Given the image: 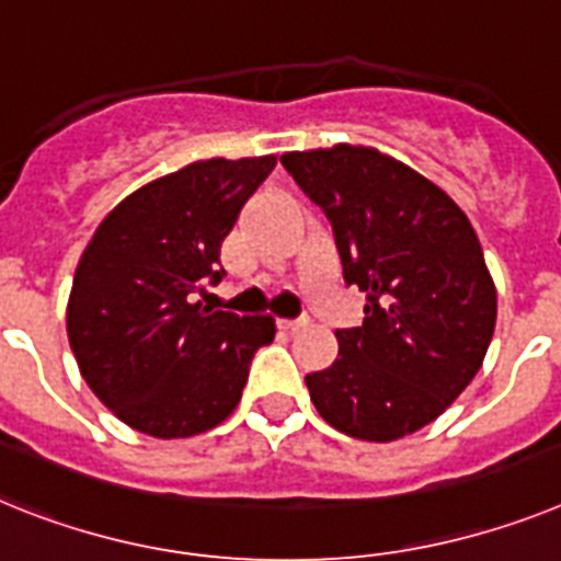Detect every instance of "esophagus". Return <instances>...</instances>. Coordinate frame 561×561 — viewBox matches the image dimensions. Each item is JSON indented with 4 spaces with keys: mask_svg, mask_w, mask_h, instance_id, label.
<instances>
[{
    "mask_svg": "<svg viewBox=\"0 0 561 561\" xmlns=\"http://www.w3.org/2000/svg\"><path fill=\"white\" fill-rule=\"evenodd\" d=\"M308 324V317H299V319H279V328L282 331H299Z\"/></svg>",
    "mask_w": 561,
    "mask_h": 561,
    "instance_id": "34e87169",
    "label": "esophagus"
}]
</instances>
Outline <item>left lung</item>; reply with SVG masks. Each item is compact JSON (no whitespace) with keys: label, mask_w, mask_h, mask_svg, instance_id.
<instances>
[{"label":"left lung","mask_w":561,"mask_h":561,"mask_svg":"<svg viewBox=\"0 0 561 561\" xmlns=\"http://www.w3.org/2000/svg\"><path fill=\"white\" fill-rule=\"evenodd\" d=\"M296 185L331 219L365 322L305 376L319 416L353 439L393 442L442 416L482 368L496 285L477 230L431 179L362 145L290 150Z\"/></svg>","instance_id":"left-lung-1"}]
</instances>
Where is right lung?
Segmentation results:
<instances>
[{
  "mask_svg": "<svg viewBox=\"0 0 561 561\" xmlns=\"http://www.w3.org/2000/svg\"><path fill=\"white\" fill-rule=\"evenodd\" d=\"M276 157L202 159L116 205L84 248L68 342L84 382L134 431L196 436L233 413L273 317L193 302L219 282V251Z\"/></svg>",
  "mask_w": 561,
  "mask_h": 561,
  "instance_id": "right-lung-1",
  "label": "right lung"
}]
</instances>
